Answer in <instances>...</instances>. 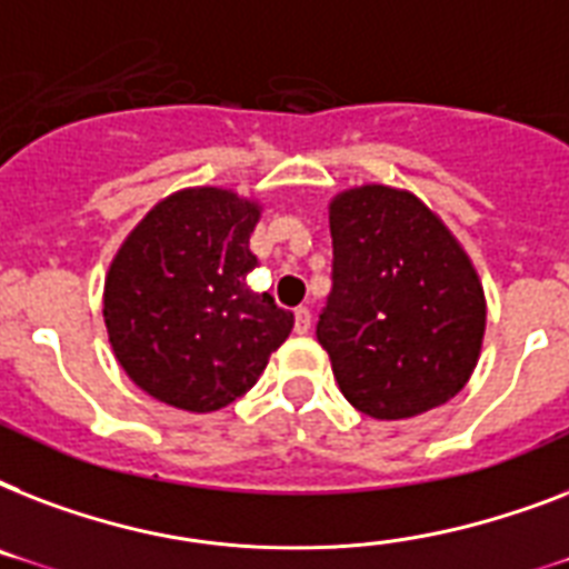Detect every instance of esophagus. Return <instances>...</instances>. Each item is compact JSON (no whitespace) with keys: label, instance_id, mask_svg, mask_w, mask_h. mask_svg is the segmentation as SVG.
<instances>
[{"label":"esophagus","instance_id":"1","mask_svg":"<svg viewBox=\"0 0 569 569\" xmlns=\"http://www.w3.org/2000/svg\"><path fill=\"white\" fill-rule=\"evenodd\" d=\"M310 325H312V312L307 310V307H298V310H295V330H298V333H307Z\"/></svg>","mask_w":569,"mask_h":569}]
</instances>
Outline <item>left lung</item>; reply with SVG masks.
Segmentation results:
<instances>
[{
	"instance_id": "1",
	"label": "left lung",
	"mask_w": 569,
	"mask_h": 569,
	"mask_svg": "<svg viewBox=\"0 0 569 569\" xmlns=\"http://www.w3.org/2000/svg\"><path fill=\"white\" fill-rule=\"evenodd\" d=\"M333 271L316 325L342 396L410 419L458 396L485 339V289L449 227L410 191L363 186L330 203Z\"/></svg>"
}]
</instances>
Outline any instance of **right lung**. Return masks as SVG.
I'll return each instance as SVG.
<instances>
[{"mask_svg":"<svg viewBox=\"0 0 569 569\" xmlns=\"http://www.w3.org/2000/svg\"><path fill=\"white\" fill-rule=\"evenodd\" d=\"M259 206L186 189L147 212L111 262L102 316L123 372L164 405L212 413L248 392L295 316L253 292Z\"/></svg>","mask_w":569,"mask_h":569,"instance_id":"right-lung-1","label":"right lung"}]
</instances>
